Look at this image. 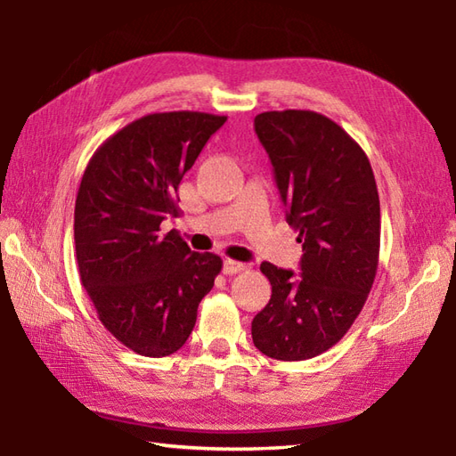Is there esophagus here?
Here are the masks:
<instances>
[{"mask_svg":"<svg viewBox=\"0 0 456 456\" xmlns=\"http://www.w3.org/2000/svg\"><path fill=\"white\" fill-rule=\"evenodd\" d=\"M243 270H245V265H243V263H237V260H231V258L223 260V274L233 276V274L243 273Z\"/></svg>","mask_w":456,"mask_h":456,"instance_id":"34e87169","label":"esophagus"}]
</instances>
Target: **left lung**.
<instances>
[{"label": "left lung", "mask_w": 456, "mask_h": 456, "mask_svg": "<svg viewBox=\"0 0 456 456\" xmlns=\"http://www.w3.org/2000/svg\"><path fill=\"white\" fill-rule=\"evenodd\" d=\"M255 131L273 162L304 255L294 270L260 265L273 296L253 319V343L276 361L325 353L366 302L380 253V200L358 142L322 113L265 111Z\"/></svg>", "instance_id": "1"}]
</instances>
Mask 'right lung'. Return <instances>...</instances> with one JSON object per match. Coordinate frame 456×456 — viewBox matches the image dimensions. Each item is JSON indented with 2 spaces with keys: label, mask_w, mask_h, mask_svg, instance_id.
<instances>
[{
  "label": "right lung",
  "mask_w": 456,
  "mask_h": 456,
  "mask_svg": "<svg viewBox=\"0 0 456 456\" xmlns=\"http://www.w3.org/2000/svg\"><path fill=\"white\" fill-rule=\"evenodd\" d=\"M225 115L151 113L94 152L74 209L82 286L108 331L142 356L188 341L221 258L193 253L160 223L176 217L178 186Z\"/></svg>",
  "instance_id": "obj_1"
}]
</instances>
